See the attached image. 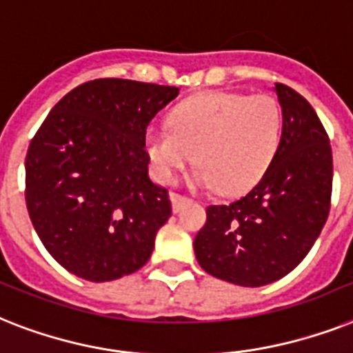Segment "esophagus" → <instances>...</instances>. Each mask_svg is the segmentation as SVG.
Wrapping results in <instances>:
<instances>
[{"instance_id":"esophagus-1","label":"esophagus","mask_w":353,"mask_h":353,"mask_svg":"<svg viewBox=\"0 0 353 353\" xmlns=\"http://www.w3.org/2000/svg\"><path fill=\"white\" fill-rule=\"evenodd\" d=\"M170 201H172V210L179 212L181 210V206L188 201V197L181 196V194H176V192H172L170 194Z\"/></svg>"}]
</instances>
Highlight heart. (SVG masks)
<instances>
[{
    "instance_id": "heart-1",
    "label": "heart",
    "mask_w": 353,
    "mask_h": 353,
    "mask_svg": "<svg viewBox=\"0 0 353 353\" xmlns=\"http://www.w3.org/2000/svg\"><path fill=\"white\" fill-rule=\"evenodd\" d=\"M283 132V112L272 96L205 92L179 103L170 127H150L145 147L157 177L174 181L192 154V181L225 196L248 190L268 170Z\"/></svg>"
}]
</instances>
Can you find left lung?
Segmentation results:
<instances>
[{
  "mask_svg": "<svg viewBox=\"0 0 353 353\" xmlns=\"http://www.w3.org/2000/svg\"><path fill=\"white\" fill-rule=\"evenodd\" d=\"M283 132L268 170L245 197L206 208L194 239L197 263L217 279L265 286L310 252L330 212L332 148L312 105L276 83Z\"/></svg>",
  "mask_w": 353,
  "mask_h": 353,
  "instance_id": "8db88e82",
  "label": "left lung"
}]
</instances>
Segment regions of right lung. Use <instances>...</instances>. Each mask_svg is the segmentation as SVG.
Listing matches in <instances>:
<instances>
[{"mask_svg":"<svg viewBox=\"0 0 353 353\" xmlns=\"http://www.w3.org/2000/svg\"><path fill=\"white\" fill-rule=\"evenodd\" d=\"M179 88L83 83L50 110L25 159L34 230L54 259L92 283L139 270L168 221V190L148 177V123Z\"/></svg>","mask_w":353,"mask_h":353,"instance_id":"add662e5","label":"right lung"}]
</instances>
